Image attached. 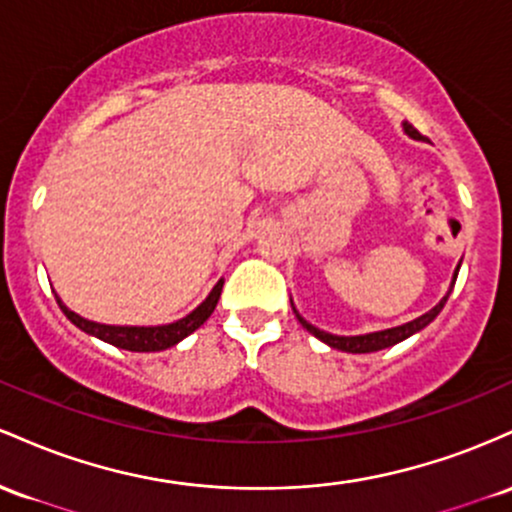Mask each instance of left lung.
<instances>
[{
	"instance_id": "8db88e82",
	"label": "left lung",
	"mask_w": 512,
	"mask_h": 512,
	"mask_svg": "<svg viewBox=\"0 0 512 512\" xmlns=\"http://www.w3.org/2000/svg\"><path fill=\"white\" fill-rule=\"evenodd\" d=\"M404 132L409 137H413V140H421V132H418L416 128H413L411 123H404ZM459 266H462V261H459ZM459 266L455 268V275H452V285H455L457 280V273H459ZM452 285L450 290H447V295L442 297V300L435 304L433 309L426 314H421L418 319L409 321V324H401V326H394V329H384V331H372V333H363V336H336V333H329V331H321L317 329V326L309 324L307 319L300 317V312H297L295 307V317L300 319V324L307 329L312 336H317L319 341H324L326 346L336 348V350H346V353H375V350H382V348H389V346H396V343L406 341V338L413 336V333H418L421 329H426V326L433 321L438 314L442 312V307H445L447 297H450L452 292ZM292 302V300H290Z\"/></svg>"
}]
</instances>
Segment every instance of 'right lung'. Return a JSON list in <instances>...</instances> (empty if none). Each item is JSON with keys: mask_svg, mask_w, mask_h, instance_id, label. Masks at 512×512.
I'll return each instance as SVG.
<instances>
[{"mask_svg": "<svg viewBox=\"0 0 512 512\" xmlns=\"http://www.w3.org/2000/svg\"><path fill=\"white\" fill-rule=\"evenodd\" d=\"M225 280H217V285L212 287V292L205 297L198 307L193 309L191 314L179 321H171V324H162V326H111V324H99V321H89L84 317H79L77 312L67 309V304L57 297V304L65 312V317L72 321L77 329H82L89 336L101 338V341L111 343V346L123 348V350H132V353H154V350H166L176 343L183 341L186 336H191L195 329L205 324L210 319V314L215 312L217 300H220V292Z\"/></svg>", "mask_w": 512, "mask_h": 512, "instance_id": "right-lung-1", "label": "right lung"}]
</instances>
